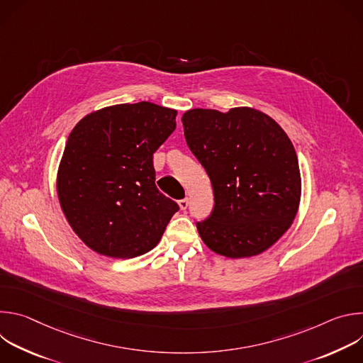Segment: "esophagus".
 I'll return each instance as SVG.
<instances>
[{
  "mask_svg": "<svg viewBox=\"0 0 363 363\" xmlns=\"http://www.w3.org/2000/svg\"><path fill=\"white\" fill-rule=\"evenodd\" d=\"M178 205H179L181 210H186L188 205H189V199L188 198H182V199L178 201Z\"/></svg>",
  "mask_w": 363,
  "mask_h": 363,
  "instance_id": "34e87169",
  "label": "esophagus"
}]
</instances>
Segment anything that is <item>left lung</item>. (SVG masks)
<instances>
[{
	"instance_id": "1",
	"label": "left lung",
	"mask_w": 363,
	"mask_h": 363,
	"mask_svg": "<svg viewBox=\"0 0 363 363\" xmlns=\"http://www.w3.org/2000/svg\"><path fill=\"white\" fill-rule=\"evenodd\" d=\"M182 123L214 191L211 216L196 223L205 245L230 258L270 248L290 228L301 195L297 155L286 132L252 108L191 109Z\"/></svg>"
}]
</instances>
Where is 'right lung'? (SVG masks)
Segmentation results:
<instances>
[{
	"label": "right lung",
	"instance_id": "1",
	"mask_svg": "<svg viewBox=\"0 0 363 363\" xmlns=\"http://www.w3.org/2000/svg\"><path fill=\"white\" fill-rule=\"evenodd\" d=\"M177 111L150 101L86 115L69 135L57 172L66 220L93 251L133 258L157 245L179 210L155 185L153 153L177 128Z\"/></svg>",
	"mask_w": 363,
	"mask_h": 363
}]
</instances>
